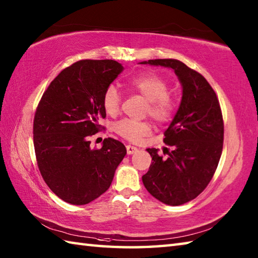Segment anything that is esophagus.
I'll use <instances>...</instances> for the list:
<instances>
[{"label":"esophagus","instance_id":"1","mask_svg":"<svg viewBox=\"0 0 258 258\" xmlns=\"http://www.w3.org/2000/svg\"><path fill=\"white\" fill-rule=\"evenodd\" d=\"M138 151V147H135L133 145H126V152H127V154H134V153Z\"/></svg>","mask_w":258,"mask_h":258}]
</instances>
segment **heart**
Wrapping results in <instances>:
<instances>
[{"instance_id": "obj_1", "label": "heart", "mask_w": 258, "mask_h": 258, "mask_svg": "<svg viewBox=\"0 0 258 258\" xmlns=\"http://www.w3.org/2000/svg\"><path fill=\"white\" fill-rule=\"evenodd\" d=\"M130 89L149 100L146 114L158 123H167L177 108L176 100L168 94L167 82L154 73L136 75L128 80ZM122 96L117 87L108 85L102 96V106L106 114L114 116L119 111ZM115 133L130 142H139L151 133V126L143 120L120 119L114 124Z\"/></svg>"}]
</instances>
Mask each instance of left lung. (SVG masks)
Listing matches in <instances>:
<instances>
[{"label":"left lung","instance_id":"left-lung-1","mask_svg":"<svg viewBox=\"0 0 258 258\" xmlns=\"http://www.w3.org/2000/svg\"><path fill=\"white\" fill-rule=\"evenodd\" d=\"M142 64L171 68L183 86L182 102L173 122L164 132V143L173 146L168 156H152L143 184L160 202L177 206L199 196L215 173L222 155L224 120L215 91L206 79L178 59H149Z\"/></svg>","mask_w":258,"mask_h":258}]
</instances>
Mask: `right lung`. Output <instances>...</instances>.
<instances>
[{
  "mask_svg": "<svg viewBox=\"0 0 258 258\" xmlns=\"http://www.w3.org/2000/svg\"><path fill=\"white\" fill-rule=\"evenodd\" d=\"M123 67L114 59H81L64 69L43 93L33 122L38 169L54 194L85 205L108 189L126 154L112 138L92 149L90 138L106 116L102 96Z\"/></svg>",
  "mask_w": 258,
  "mask_h": 258,
  "instance_id": "add662e5",
  "label": "right lung"
}]
</instances>
